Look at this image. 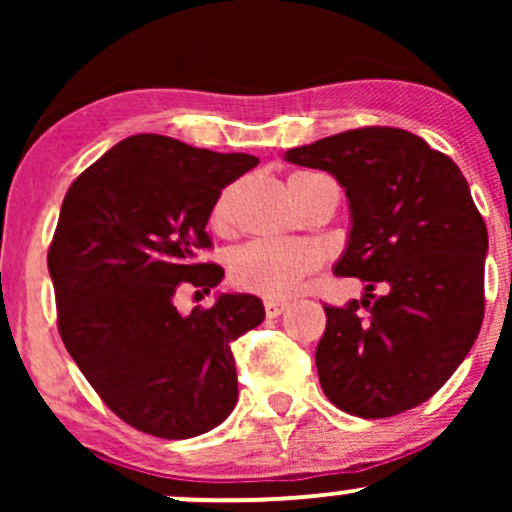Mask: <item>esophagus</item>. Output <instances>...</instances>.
<instances>
[{
    "instance_id": "34e87169",
    "label": "esophagus",
    "mask_w": 512,
    "mask_h": 512,
    "mask_svg": "<svg viewBox=\"0 0 512 512\" xmlns=\"http://www.w3.org/2000/svg\"><path fill=\"white\" fill-rule=\"evenodd\" d=\"M284 308V301H274V298H267V301H264V313H267V317H279L284 313Z\"/></svg>"
}]
</instances>
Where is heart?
Here are the masks:
<instances>
[{
	"label": "heart",
	"instance_id": "b5f03b06",
	"mask_svg": "<svg viewBox=\"0 0 512 512\" xmlns=\"http://www.w3.org/2000/svg\"><path fill=\"white\" fill-rule=\"evenodd\" d=\"M296 173L291 175L298 178ZM233 187L221 192L211 209V226L216 231L228 228V207H231ZM320 264V255L315 248L305 243H276V240H252L231 255L228 272L233 284L245 291L262 293V296H289L298 289V284Z\"/></svg>",
	"mask_w": 512,
	"mask_h": 512
}]
</instances>
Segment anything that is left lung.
Here are the masks:
<instances>
[{
	"mask_svg": "<svg viewBox=\"0 0 512 512\" xmlns=\"http://www.w3.org/2000/svg\"><path fill=\"white\" fill-rule=\"evenodd\" d=\"M284 158L327 170L346 190L351 231L334 274L366 284L361 301L325 305L322 392L361 419L419 407L464 361L484 320L489 233L462 170L397 127L349 129Z\"/></svg>",
	"mask_w": 512,
	"mask_h": 512,
	"instance_id": "1",
	"label": "left lung"
}]
</instances>
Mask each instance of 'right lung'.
Masks as SVG:
<instances>
[{
  "instance_id": "obj_1",
  "label": "right lung",
  "mask_w": 512,
  "mask_h": 512,
  "mask_svg": "<svg viewBox=\"0 0 512 512\" xmlns=\"http://www.w3.org/2000/svg\"><path fill=\"white\" fill-rule=\"evenodd\" d=\"M163 134H134L72 182L48 250L69 356L125 424L156 438L211 431L238 402L231 344L264 320L250 293L180 315L182 286L209 293L207 221L221 190L257 166ZM197 291V293H199Z\"/></svg>"
}]
</instances>
